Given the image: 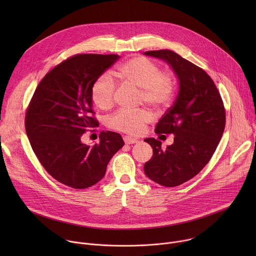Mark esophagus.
<instances>
[{"label": "esophagus", "instance_id": "obj_1", "mask_svg": "<svg viewBox=\"0 0 256 256\" xmlns=\"http://www.w3.org/2000/svg\"><path fill=\"white\" fill-rule=\"evenodd\" d=\"M124 142L128 144L138 142V140H136V138H132V136H124Z\"/></svg>", "mask_w": 256, "mask_h": 256}]
</instances>
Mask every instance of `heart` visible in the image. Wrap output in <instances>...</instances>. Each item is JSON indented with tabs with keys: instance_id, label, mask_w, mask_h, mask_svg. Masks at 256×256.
I'll return each mask as SVG.
<instances>
[{
	"instance_id": "1",
	"label": "heart",
	"mask_w": 256,
	"mask_h": 256,
	"mask_svg": "<svg viewBox=\"0 0 256 256\" xmlns=\"http://www.w3.org/2000/svg\"><path fill=\"white\" fill-rule=\"evenodd\" d=\"M116 76L124 83L136 87L140 92V101L154 108L167 105L175 91V79L170 72L160 70L159 66L146 56H134L120 64ZM116 84L110 75L98 77L91 88V98L101 109L114 106L116 97ZM147 109L126 110L120 109L107 120V124L116 130L136 134L152 120Z\"/></svg>"
}]
</instances>
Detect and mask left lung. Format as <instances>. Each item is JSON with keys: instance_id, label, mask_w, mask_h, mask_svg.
I'll return each instance as SVG.
<instances>
[{"instance_id": "left-lung-1", "label": "left lung", "mask_w": 256, "mask_h": 256, "mask_svg": "<svg viewBox=\"0 0 256 256\" xmlns=\"http://www.w3.org/2000/svg\"><path fill=\"white\" fill-rule=\"evenodd\" d=\"M166 60L179 81V91L155 128V132L174 134V142L148 138L153 156L144 165V174L157 184L174 188L188 181L208 163L223 136L225 107L214 81L206 70L170 50L146 52Z\"/></svg>"}]
</instances>
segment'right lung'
I'll use <instances>...</instances> for the list:
<instances>
[{
  "label": "right lung",
  "mask_w": 256,
  "mask_h": 256,
  "mask_svg": "<svg viewBox=\"0 0 256 256\" xmlns=\"http://www.w3.org/2000/svg\"><path fill=\"white\" fill-rule=\"evenodd\" d=\"M118 58V54H81L62 60L40 82L26 109L25 130L34 154L50 176L72 188L97 184L124 144L120 134L109 130L100 132V140L93 146L81 140L99 124L92 85Z\"/></svg>",
  "instance_id": "add662e5"
}]
</instances>
